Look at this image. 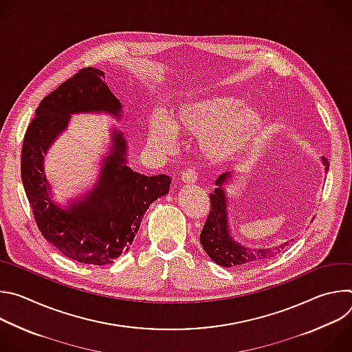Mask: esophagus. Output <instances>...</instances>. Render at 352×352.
<instances>
[{
	"label": "esophagus",
	"mask_w": 352,
	"mask_h": 352,
	"mask_svg": "<svg viewBox=\"0 0 352 352\" xmlns=\"http://www.w3.org/2000/svg\"><path fill=\"white\" fill-rule=\"evenodd\" d=\"M197 179V173L195 168H188L181 173V181L184 184H195Z\"/></svg>",
	"instance_id": "esophagus-1"
}]
</instances>
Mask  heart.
<instances>
[{
    "label": "heart",
    "instance_id": "1",
    "mask_svg": "<svg viewBox=\"0 0 352 352\" xmlns=\"http://www.w3.org/2000/svg\"><path fill=\"white\" fill-rule=\"evenodd\" d=\"M241 106L230 96L200 97L179 104L173 122L163 116L150 121L148 138L162 150H170L175 132L200 138V148L213 162L239 157L254 144L263 129V120L254 109Z\"/></svg>",
    "mask_w": 352,
    "mask_h": 352
}]
</instances>
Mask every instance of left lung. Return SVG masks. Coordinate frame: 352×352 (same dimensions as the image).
<instances>
[{"label":"left lung","instance_id":"obj_1","mask_svg":"<svg viewBox=\"0 0 352 352\" xmlns=\"http://www.w3.org/2000/svg\"><path fill=\"white\" fill-rule=\"evenodd\" d=\"M324 173L329 171L327 159L322 157ZM232 173L221 174L216 181V189L210 193V212L206 219L205 227L200 232V243H202L206 254L217 265L223 267H243L249 265H256L263 261L274 258L277 254L288 245V242L276 248H259L252 249L239 245L230 235L228 214H227V196L224 185L232 178Z\"/></svg>","mask_w":352,"mask_h":352}]
</instances>
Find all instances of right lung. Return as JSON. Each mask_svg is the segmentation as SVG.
Instances as JSON below:
<instances>
[{
	"mask_svg": "<svg viewBox=\"0 0 352 352\" xmlns=\"http://www.w3.org/2000/svg\"><path fill=\"white\" fill-rule=\"evenodd\" d=\"M76 113L121 118L122 104L104 82L103 71L83 68L41 100L25 133L21 177L41 235L67 258L103 266L128 252L143 214L168 193L171 178L131 170L126 139L114 131L111 152L103 160L96 186L67 208L56 204L44 175V155Z\"/></svg>",
	"mask_w": 352,
	"mask_h": 352,
	"instance_id": "obj_1",
	"label": "right lung"
}]
</instances>
